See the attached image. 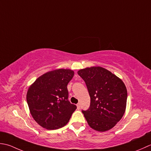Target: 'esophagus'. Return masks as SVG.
<instances>
[{"instance_id": "esophagus-1", "label": "esophagus", "mask_w": 151, "mask_h": 151, "mask_svg": "<svg viewBox=\"0 0 151 151\" xmlns=\"http://www.w3.org/2000/svg\"><path fill=\"white\" fill-rule=\"evenodd\" d=\"M76 106H77V107H78V109H80V104H79V103H78V104H77Z\"/></svg>"}]
</instances>
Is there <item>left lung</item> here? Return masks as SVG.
Instances as JSON below:
<instances>
[{
    "label": "left lung",
    "mask_w": 151,
    "mask_h": 151,
    "mask_svg": "<svg viewBox=\"0 0 151 151\" xmlns=\"http://www.w3.org/2000/svg\"><path fill=\"white\" fill-rule=\"evenodd\" d=\"M91 97V105L82 111L89 127L98 132L113 128L124 115L127 87L121 79L104 68L92 66L79 70Z\"/></svg>",
    "instance_id": "1"
}]
</instances>
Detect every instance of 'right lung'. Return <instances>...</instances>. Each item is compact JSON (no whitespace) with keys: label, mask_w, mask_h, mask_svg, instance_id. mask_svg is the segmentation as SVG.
Segmentation results:
<instances>
[{"label":"right lung","mask_w":151,"mask_h":151,"mask_svg":"<svg viewBox=\"0 0 151 151\" xmlns=\"http://www.w3.org/2000/svg\"><path fill=\"white\" fill-rule=\"evenodd\" d=\"M74 72L57 69L40 76L30 86L27 93L29 108L35 121L47 130L64 127L77 107L68 100V83Z\"/></svg>","instance_id":"obj_1"}]
</instances>
